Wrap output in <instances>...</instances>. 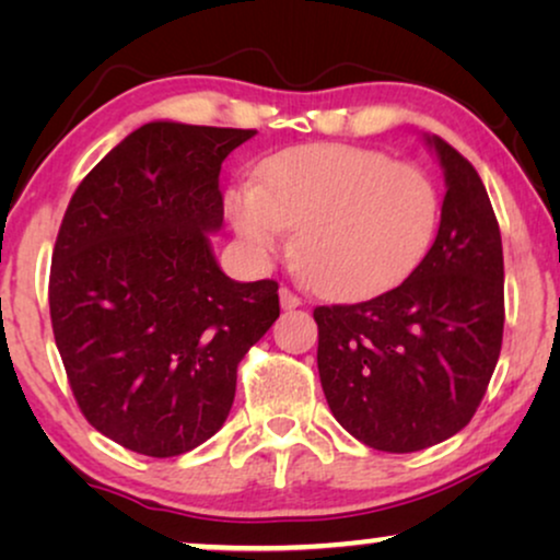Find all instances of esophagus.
Returning <instances> with one entry per match:
<instances>
[{
	"label": "esophagus",
	"instance_id": "34e87169",
	"mask_svg": "<svg viewBox=\"0 0 560 560\" xmlns=\"http://www.w3.org/2000/svg\"><path fill=\"white\" fill-rule=\"evenodd\" d=\"M280 305H282V308H285V311H293V308H301L303 301L293 293V290L280 288Z\"/></svg>",
	"mask_w": 560,
	"mask_h": 560
}]
</instances>
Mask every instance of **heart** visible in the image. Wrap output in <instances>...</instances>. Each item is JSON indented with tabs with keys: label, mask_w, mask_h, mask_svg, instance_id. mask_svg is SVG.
Returning <instances> with one entry per match:
<instances>
[{
	"label": "heart",
	"mask_w": 560,
	"mask_h": 560,
	"mask_svg": "<svg viewBox=\"0 0 560 560\" xmlns=\"http://www.w3.org/2000/svg\"><path fill=\"white\" fill-rule=\"evenodd\" d=\"M252 262L270 265L295 229V255L328 298L359 301L416 270L439 224L433 180L380 150L308 144L259 167L257 183L224 196Z\"/></svg>",
	"instance_id": "obj_1"
}]
</instances>
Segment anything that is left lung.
I'll use <instances>...</instances> for the list:
<instances>
[{
    "label": "left lung",
    "mask_w": 560,
    "mask_h": 560,
    "mask_svg": "<svg viewBox=\"0 0 560 560\" xmlns=\"http://www.w3.org/2000/svg\"><path fill=\"white\" fill-rule=\"evenodd\" d=\"M446 196L435 242L400 285L354 305H318V374L334 418L370 448L410 454L477 412L500 359L504 262L479 173L441 137Z\"/></svg>",
    "instance_id": "1"
}]
</instances>
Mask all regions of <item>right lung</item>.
<instances>
[{
    "label": "right lung",
    "mask_w": 560,
    "mask_h": 560,
    "mask_svg": "<svg viewBox=\"0 0 560 560\" xmlns=\"http://www.w3.org/2000/svg\"><path fill=\"white\" fill-rule=\"evenodd\" d=\"M255 129L150 121L75 188L50 265V320L91 425L180 456L224 425L236 366L280 316L278 282L221 272V163Z\"/></svg>",
    "instance_id": "add662e5"
}]
</instances>
